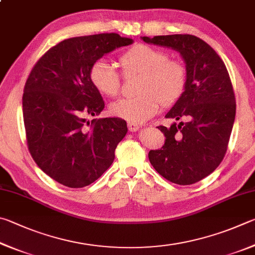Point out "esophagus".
I'll use <instances>...</instances> for the list:
<instances>
[{"instance_id":"esophagus-1","label":"esophagus","mask_w":255,"mask_h":255,"mask_svg":"<svg viewBox=\"0 0 255 255\" xmlns=\"http://www.w3.org/2000/svg\"><path fill=\"white\" fill-rule=\"evenodd\" d=\"M128 131L131 132H135L140 128V125L136 124V123H133V122H128Z\"/></svg>"}]
</instances>
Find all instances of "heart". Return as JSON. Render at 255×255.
I'll return each mask as SVG.
<instances>
[{"mask_svg": "<svg viewBox=\"0 0 255 255\" xmlns=\"http://www.w3.org/2000/svg\"><path fill=\"white\" fill-rule=\"evenodd\" d=\"M119 64L124 74H141L139 91L134 97L112 103L110 112L128 122L141 123L157 113L162 102L170 105L184 94L187 73L180 61L169 59L166 51L149 44L137 43L121 53ZM93 86L103 95L114 97L121 88V75L110 61L100 59L89 68Z\"/></svg>", "mask_w": 255, "mask_h": 255, "instance_id": "1", "label": "heart"}]
</instances>
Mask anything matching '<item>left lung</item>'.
Wrapping results in <instances>:
<instances>
[{"mask_svg":"<svg viewBox=\"0 0 255 255\" xmlns=\"http://www.w3.org/2000/svg\"><path fill=\"white\" fill-rule=\"evenodd\" d=\"M142 40L175 49L185 60L186 89L166 115L181 122L158 127L166 140L161 149L150 151L149 160L167 180L193 185L211 175L225 157L236 112L229 71L217 52L195 35Z\"/></svg>","mask_w":255,"mask_h":255,"instance_id":"8db88e82","label":"left lung"}]
</instances>
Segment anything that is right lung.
I'll return each instance as SVG.
<instances>
[{
	"label": "right lung",
	"mask_w": 255,
	"mask_h": 255,
	"mask_svg": "<svg viewBox=\"0 0 255 255\" xmlns=\"http://www.w3.org/2000/svg\"><path fill=\"white\" fill-rule=\"evenodd\" d=\"M132 42L118 33L66 39L31 70L22 96L26 143L39 168L59 184L83 188L113 163L127 122L118 118L87 122V115L100 114L105 106L88 73L100 58Z\"/></svg>",
	"instance_id": "obj_1"
}]
</instances>
